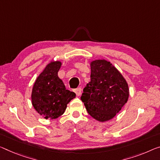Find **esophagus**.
I'll use <instances>...</instances> for the list:
<instances>
[{"mask_svg": "<svg viewBox=\"0 0 160 160\" xmlns=\"http://www.w3.org/2000/svg\"><path fill=\"white\" fill-rule=\"evenodd\" d=\"M75 93L76 94H77V96H80L81 94H82V88H76L75 89Z\"/></svg>", "mask_w": 160, "mask_h": 160, "instance_id": "obj_1", "label": "esophagus"}]
</instances>
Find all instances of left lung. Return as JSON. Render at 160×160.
<instances>
[{
	"mask_svg": "<svg viewBox=\"0 0 160 160\" xmlns=\"http://www.w3.org/2000/svg\"><path fill=\"white\" fill-rule=\"evenodd\" d=\"M81 99L89 115L99 122L112 119L129 98L128 84L111 63H91V82L83 88Z\"/></svg>",
	"mask_w": 160,
	"mask_h": 160,
	"instance_id": "left-lung-1",
	"label": "left lung"
}]
</instances>
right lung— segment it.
Returning <instances> with one entry per match:
<instances>
[{
  "label": "right lung",
  "instance_id": "right-lung-1",
  "mask_svg": "<svg viewBox=\"0 0 160 160\" xmlns=\"http://www.w3.org/2000/svg\"><path fill=\"white\" fill-rule=\"evenodd\" d=\"M60 61L51 62L38 76L32 90L31 99L34 109L45 119H56L64 113L67 104L76 94L66 87L58 77Z\"/></svg>",
  "mask_w": 160,
  "mask_h": 160
}]
</instances>
